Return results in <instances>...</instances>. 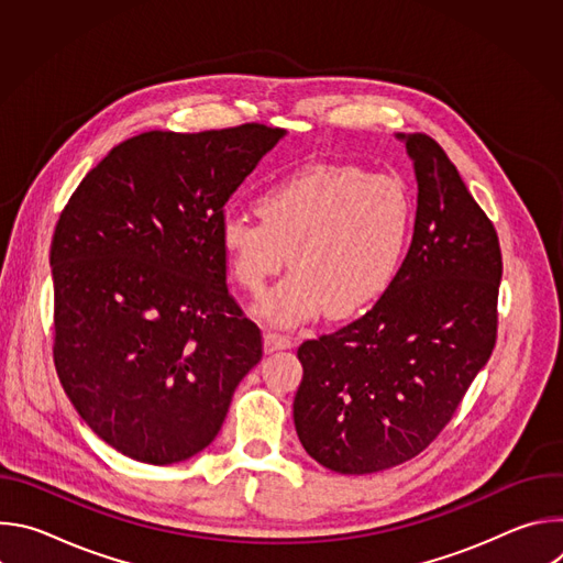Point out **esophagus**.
<instances>
[{"label":"esophagus","instance_id":"1","mask_svg":"<svg viewBox=\"0 0 563 563\" xmlns=\"http://www.w3.org/2000/svg\"><path fill=\"white\" fill-rule=\"evenodd\" d=\"M294 343L289 336L280 334V332H267L265 334V352H278V350H289Z\"/></svg>","mask_w":563,"mask_h":563}]
</instances>
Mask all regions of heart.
Returning a JSON list of instances; mask_svg holds the SVG:
<instances>
[{"instance_id": "heart-1", "label": "heart", "mask_w": 563, "mask_h": 563, "mask_svg": "<svg viewBox=\"0 0 563 563\" xmlns=\"http://www.w3.org/2000/svg\"><path fill=\"white\" fill-rule=\"evenodd\" d=\"M256 220L227 211L218 243L233 280L250 294L287 263L294 269L256 311L278 325L302 323L328 307L350 316L383 296L394 280L412 231L408 187L389 174L350 165L298 172L256 200Z\"/></svg>"}]
</instances>
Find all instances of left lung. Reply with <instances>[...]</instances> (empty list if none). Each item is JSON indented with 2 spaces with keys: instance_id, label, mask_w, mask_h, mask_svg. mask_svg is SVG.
Segmentation results:
<instances>
[{
  "instance_id": "obj_1",
  "label": "left lung",
  "mask_w": 563,
  "mask_h": 563,
  "mask_svg": "<svg viewBox=\"0 0 563 563\" xmlns=\"http://www.w3.org/2000/svg\"><path fill=\"white\" fill-rule=\"evenodd\" d=\"M417 178L412 243L376 305L298 347L296 434L311 459L372 474L423 452L493 354L499 238L445 151L396 133Z\"/></svg>"
}]
</instances>
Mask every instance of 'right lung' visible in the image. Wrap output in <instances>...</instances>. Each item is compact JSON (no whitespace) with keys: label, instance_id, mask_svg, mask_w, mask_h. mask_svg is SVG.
Returning a JSON list of instances; mask_svg holds the SVG:
<instances>
[{"label":"right lung","instance_id":"1","mask_svg":"<svg viewBox=\"0 0 563 563\" xmlns=\"http://www.w3.org/2000/svg\"><path fill=\"white\" fill-rule=\"evenodd\" d=\"M283 137L265 124L140 133L59 216L55 369L77 415L129 459L169 465L202 452L263 358L261 330L229 296L218 224Z\"/></svg>","mask_w":563,"mask_h":563}]
</instances>
